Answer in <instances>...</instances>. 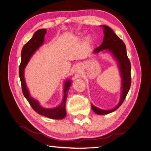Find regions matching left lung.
<instances>
[{"mask_svg":"<svg viewBox=\"0 0 151 151\" xmlns=\"http://www.w3.org/2000/svg\"><path fill=\"white\" fill-rule=\"evenodd\" d=\"M104 27V40L102 43L99 47L94 50V52H99L105 50L111 51L114 57L116 58L119 68L120 70L122 76V92L121 99L118 106L111 110H101L94 106L91 104V107L94 113L98 114H107L116 110L120 107L125 99L129 92L131 84V62L127 57L126 47L123 40H121L114 33L113 30L107 26H103Z\"/></svg>","mask_w":151,"mask_h":151,"instance_id":"left-lung-1","label":"left lung"}]
</instances>
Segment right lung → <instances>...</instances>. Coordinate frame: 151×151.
Masks as SVG:
<instances>
[{
    "mask_svg": "<svg viewBox=\"0 0 151 151\" xmlns=\"http://www.w3.org/2000/svg\"><path fill=\"white\" fill-rule=\"evenodd\" d=\"M46 33V29H40L34 33L33 37L27 42L24 45L21 52V62L19 66V77L20 79L21 86L24 96H25L30 106L36 111L38 114L45 116L49 118L55 119V120H62L66 115L65 111V102L67 100L68 91L71 86V82L70 80H67L65 82L64 98L61 104L59 106L53 109H45L40 106L39 103L37 101L35 100L32 97L29 95V91L26 85L25 79L24 76V69L27 65L28 61L29 60L31 56L33 55L35 51L43 44L44 36Z\"/></svg>",
    "mask_w": 151,
    "mask_h": 151,
    "instance_id": "obj_1",
    "label": "right lung"
}]
</instances>
